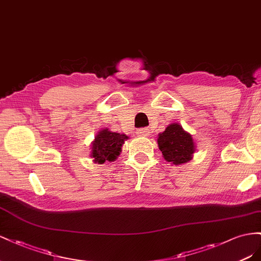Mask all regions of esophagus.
Masks as SVG:
<instances>
[{
    "instance_id": "esophagus-1",
    "label": "esophagus",
    "mask_w": 261,
    "mask_h": 261,
    "mask_svg": "<svg viewBox=\"0 0 261 261\" xmlns=\"http://www.w3.org/2000/svg\"><path fill=\"white\" fill-rule=\"evenodd\" d=\"M138 135L140 137H147L148 135H150V129H147V128L140 129V130H138Z\"/></svg>"
}]
</instances>
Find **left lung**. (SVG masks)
I'll return each instance as SVG.
<instances>
[{
    "label": "left lung",
    "instance_id": "8db88e82",
    "mask_svg": "<svg viewBox=\"0 0 261 261\" xmlns=\"http://www.w3.org/2000/svg\"><path fill=\"white\" fill-rule=\"evenodd\" d=\"M158 145L164 160L174 165H181L192 160L196 152V143L189 132L179 123H170L160 133Z\"/></svg>",
    "mask_w": 261,
    "mask_h": 261
}]
</instances>
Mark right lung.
Returning <instances> with one entry per match:
<instances>
[{"label": "right lung", "mask_w": 261, "mask_h": 261, "mask_svg": "<svg viewBox=\"0 0 261 261\" xmlns=\"http://www.w3.org/2000/svg\"><path fill=\"white\" fill-rule=\"evenodd\" d=\"M129 137L121 133L113 132L109 129H101L96 135L91 145V158L93 162L103 164L106 161L114 162L120 155L124 141Z\"/></svg>", "instance_id": "1"}]
</instances>
